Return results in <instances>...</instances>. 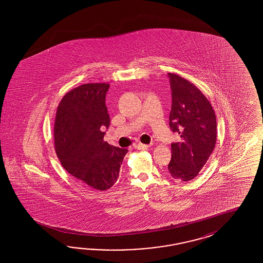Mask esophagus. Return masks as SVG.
<instances>
[{"label":"esophagus","instance_id":"1","mask_svg":"<svg viewBox=\"0 0 263 263\" xmlns=\"http://www.w3.org/2000/svg\"><path fill=\"white\" fill-rule=\"evenodd\" d=\"M136 146H137L138 149H147V148L151 147L152 145H151V144H144V143H139Z\"/></svg>","mask_w":263,"mask_h":263}]
</instances>
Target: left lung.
<instances>
[{"mask_svg":"<svg viewBox=\"0 0 263 263\" xmlns=\"http://www.w3.org/2000/svg\"><path fill=\"white\" fill-rule=\"evenodd\" d=\"M172 88L170 127L180 135L172 143L168 175L189 181L199 175L215 147L217 122L214 110L204 95L190 81L167 73Z\"/></svg>","mask_w":263,"mask_h":263,"instance_id":"obj_1","label":"left lung"}]
</instances>
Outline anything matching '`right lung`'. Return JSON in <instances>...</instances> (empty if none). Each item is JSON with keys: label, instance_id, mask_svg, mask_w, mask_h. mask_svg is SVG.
I'll use <instances>...</instances> for the list:
<instances>
[{"label": "right lung", "instance_id": "right-lung-1", "mask_svg": "<svg viewBox=\"0 0 263 263\" xmlns=\"http://www.w3.org/2000/svg\"><path fill=\"white\" fill-rule=\"evenodd\" d=\"M109 84H84L63 97L57 108L54 143L63 167L90 190L117 182L128 151L104 141L110 116L105 104Z\"/></svg>", "mask_w": 263, "mask_h": 263}]
</instances>
